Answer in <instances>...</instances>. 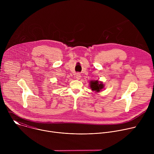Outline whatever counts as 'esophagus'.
Here are the masks:
<instances>
[{"mask_svg": "<svg viewBox=\"0 0 154 154\" xmlns=\"http://www.w3.org/2000/svg\"><path fill=\"white\" fill-rule=\"evenodd\" d=\"M75 77H76V79H77V80L80 79V77H81L80 74H79V73H77V74H76V75H75Z\"/></svg>", "mask_w": 154, "mask_h": 154, "instance_id": "obj_1", "label": "esophagus"}]
</instances>
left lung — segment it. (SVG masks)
Wrapping results in <instances>:
<instances>
[{"label":"left lung","instance_id":"left-lung-1","mask_svg":"<svg viewBox=\"0 0 154 154\" xmlns=\"http://www.w3.org/2000/svg\"><path fill=\"white\" fill-rule=\"evenodd\" d=\"M90 86L93 91H95L97 93L102 90L104 87L103 83L101 82H99L98 80L91 81L90 83Z\"/></svg>","mask_w":154,"mask_h":154}]
</instances>
